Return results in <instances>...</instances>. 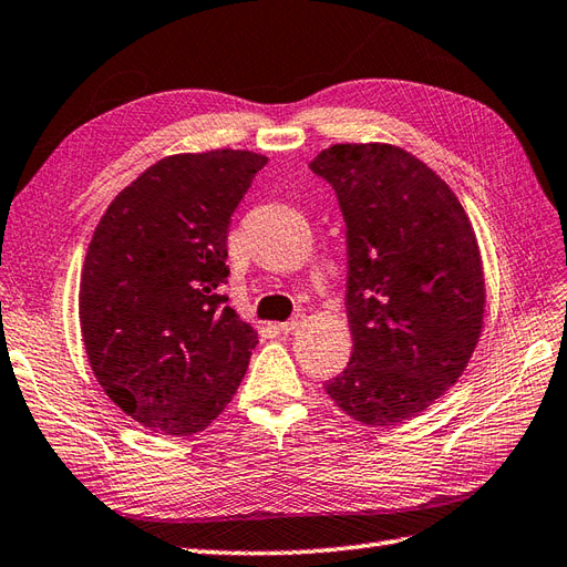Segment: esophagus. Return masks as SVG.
I'll return each mask as SVG.
<instances>
[{
	"label": "esophagus",
	"instance_id": "34e87169",
	"mask_svg": "<svg viewBox=\"0 0 567 567\" xmlns=\"http://www.w3.org/2000/svg\"><path fill=\"white\" fill-rule=\"evenodd\" d=\"M302 324V320H300V317H293V320H288V322H281L279 324V329L284 331V334H293V331L298 329Z\"/></svg>",
	"mask_w": 567,
	"mask_h": 567
}]
</instances>
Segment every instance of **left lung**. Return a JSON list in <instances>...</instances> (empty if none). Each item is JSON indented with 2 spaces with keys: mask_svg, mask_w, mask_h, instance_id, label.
Instances as JSON below:
<instances>
[{
  "mask_svg": "<svg viewBox=\"0 0 567 567\" xmlns=\"http://www.w3.org/2000/svg\"><path fill=\"white\" fill-rule=\"evenodd\" d=\"M347 224L353 353L324 384L363 425L419 416L460 380L483 327V267L460 199L390 144H334L310 163Z\"/></svg>",
  "mask_w": 567,
  "mask_h": 567,
  "instance_id": "1",
  "label": "left lung"
}]
</instances>
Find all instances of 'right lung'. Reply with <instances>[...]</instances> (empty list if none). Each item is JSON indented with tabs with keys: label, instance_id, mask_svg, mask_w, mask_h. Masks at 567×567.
Listing matches in <instances>:
<instances>
[{
	"label": "right lung",
	"instance_id": "right-lung-1",
	"mask_svg": "<svg viewBox=\"0 0 567 567\" xmlns=\"http://www.w3.org/2000/svg\"><path fill=\"white\" fill-rule=\"evenodd\" d=\"M267 158L218 148L151 165L107 206L79 291L105 394L165 435L204 431L240 388L257 331L220 296L228 226Z\"/></svg>",
	"mask_w": 567,
	"mask_h": 567
}]
</instances>
